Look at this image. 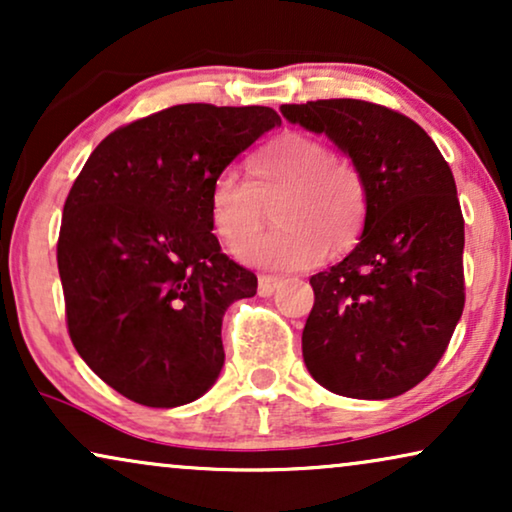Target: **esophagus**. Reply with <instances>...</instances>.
<instances>
[{"instance_id":"esophagus-1","label":"esophagus","mask_w":512,"mask_h":512,"mask_svg":"<svg viewBox=\"0 0 512 512\" xmlns=\"http://www.w3.org/2000/svg\"><path fill=\"white\" fill-rule=\"evenodd\" d=\"M277 286H279V279L277 277L261 275V277H258V296H263V298L272 296V293L277 291Z\"/></svg>"}]
</instances>
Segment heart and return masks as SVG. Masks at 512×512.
I'll return each instance as SVG.
<instances>
[{
    "label": "heart",
    "mask_w": 512,
    "mask_h": 512,
    "mask_svg": "<svg viewBox=\"0 0 512 512\" xmlns=\"http://www.w3.org/2000/svg\"><path fill=\"white\" fill-rule=\"evenodd\" d=\"M247 172L249 181L223 170L209 188V221L230 254L244 248L242 258L256 268L303 272L359 244L370 209L368 181L324 139L286 130L251 153ZM272 204L278 230L255 243L264 207Z\"/></svg>",
    "instance_id": "1"
}]
</instances>
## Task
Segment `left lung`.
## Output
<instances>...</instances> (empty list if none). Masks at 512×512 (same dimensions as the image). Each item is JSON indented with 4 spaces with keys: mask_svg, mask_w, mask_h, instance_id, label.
Returning <instances> with one entry per match:
<instances>
[{
    "mask_svg": "<svg viewBox=\"0 0 512 512\" xmlns=\"http://www.w3.org/2000/svg\"><path fill=\"white\" fill-rule=\"evenodd\" d=\"M361 167L370 209L345 261L310 279L303 359L321 387L349 398L401 396L450 345L464 312V214L452 170L401 111L366 100L284 104Z\"/></svg>",
    "mask_w": 512,
    "mask_h": 512,
    "instance_id": "8db88e82",
    "label": "left lung"
}]
</instances>
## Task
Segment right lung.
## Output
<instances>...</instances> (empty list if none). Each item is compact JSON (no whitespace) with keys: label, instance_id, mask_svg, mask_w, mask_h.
I'll list each match as a JSON object with an SVG mask.
<instances>
[{"label":"right lung","instance_id":"add662e5","mask_svg":"<svg viewBox=\"0 0 512 512\" xmlns=\"http://www.w3.org/2000/svg\"><path fill=\"white\" fill-rule=\"evenodd\" d=\"M277 123L270 107L177 104L116 128L76 177L58 237L67 331L130 401L174 408L219 377L223 314L258 279L212 235L209 188Z\"/></svg>","mask_w":512,"mask_h":512}]
</instances>
